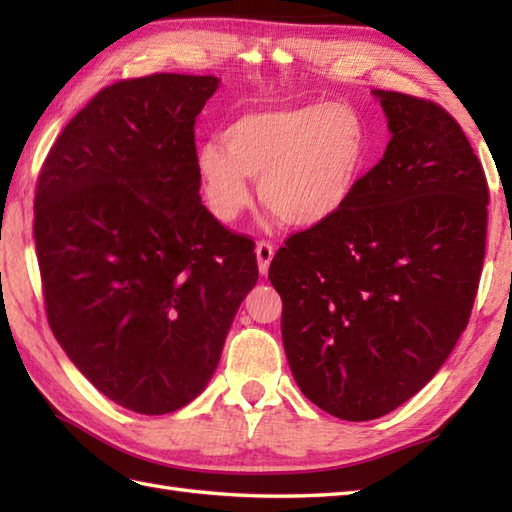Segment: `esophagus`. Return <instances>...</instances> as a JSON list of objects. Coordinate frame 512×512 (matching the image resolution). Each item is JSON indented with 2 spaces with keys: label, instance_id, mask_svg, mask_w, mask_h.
<instances>
[{
  "label": "esophagus",
  "instance_id": "esophagus-1",
  "mask_svg": "<svg viewBox=\"0 0 512 512\" xmlns=\"http://www.w3.org/2000/svg\"><path fill=\"white\" fill-rule=\"evenodd\" d=\"M255 253H257L259 273H262V275L268 273V266H270V262H273V257H275V246H273V242H268V239H262V242H257Z\"/></svg>",
  "mask_w": 512,
  "mask_h": 512
}]
</instances>
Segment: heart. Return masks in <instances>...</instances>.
Instances as JSON below:
<instances>
[{
  "label": "heart",
  "mask_w": 512,
  "mask_h": 512,
  "mask_svg": "<svg viewBox=\"0 0 512 512\" xmlns=\"http://www.w3.org/2000/svg\"><path fill=\"white\" fill-rule=\"evenodd\" d=\"M222 142L198 149L195 167L211 213L235 222L253 200L248 178L270 213L292 228L334 220L365 176L369 134L345 103H303L253 110L226 125Z\"/></svg>",
  "instance_id": "obj_1"
}]
</instances>
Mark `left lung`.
Wrapping results in <instances>:
<instances>
[{
    "instance_id": "8db88e82",
    "label": "left lung",
    "mask_w": 512,
    "mask_h": 512,
    "mask_svg": "<svg viewBox=\"0 0 512 512\" xmlns=\"http://www.w3.org/2000/svg\"><path fill=\"white\" fill-rule=\"evenodd\" d=\"M391 140L350 204L286 239L268 270L303 396L332 416H385L436 376L469 323L488 182L438 103L374 90Z\"/></svg>"
}]
</instances>
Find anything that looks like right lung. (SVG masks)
<instances>
[{
    "label": "right lung",
    "instance_id": "add662e5",
    "mask_svg": "<svg viewBox=\"0 0 512 512\" xmlns=\"http://www.w3.org/2000/svg\"><path fill=\"white\" fill-rule=\"evenodd\" d=\"M217 83L162 72L107 85L39 171L50 330L101 394L145 416L206 387L259 275L253 239L200 200L193 127Z\"/></svg>",
    "mask_w": 512,
    "mask_h": 512
}]
</instances>
